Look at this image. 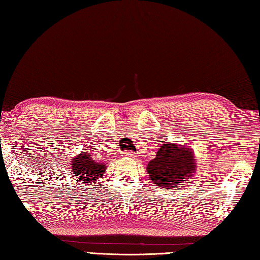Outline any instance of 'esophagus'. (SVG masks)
Masks as SVG:
<instances>
[{"mask_svg": "<svg viewBox=\"0 0 260 260\" xmlns=\"http://www.w3.org/2000/svg\"><path fill=\"white\" fill-rule=\"evenodd\" d=\"M122 157L130 158V159H138V154H136L135 152H131V151H126V152L122 153Z\"/></svg>", "mask_w": 260, "mask_h": 260, "instance_id": "obj_1", "label": "esophagus"}]
</instances>
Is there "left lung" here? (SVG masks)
Instances as JSON below:
<instances>
[{"label": "left lung", "instance_id": "left-lung-1", "mask_svg": "<svg viewBox=\"0 0 260 260\" xmlns=\"http://www.w3.org/2000/svg\"><path fill=\"white\" fill-rule=\"evenodd\" d=\"M197 159L191 148L166 141L155 158L149 161L147 172L152 182L164 189H172L196 176Z\"/></svg>", "mask_w": 260, "mask_h": 260}]
</instances>
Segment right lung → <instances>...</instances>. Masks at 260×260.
<instances>
[{
  "label": "right lung",
  "mask_w": 260,
  "mask_h": 260,
  "mask_svg": "<svg viewBox=\"0 0 260 260\" xmlns=\"http://www.w3.org/2000/svg\"><path fill=\"white\" fill-rule=\"evenodd\" d=\"M70 169L72 176L78 178L79 182H81L82 186L90 184L100 179L105 171L107 170V166L102 162H96L95 160L90 157L89 152H81L73 157L70 164ZM84 182V184L82 182Z\"/></svg>",
  "instance_id": "right-lung-1"
}]
</instances>
